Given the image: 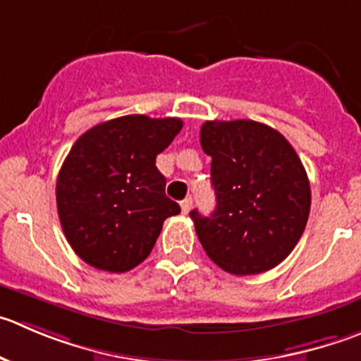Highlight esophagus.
Here are the masks:
<instances>
[{"instance_id":"34e87169","label":"esophagus","mask_w":361,"mask_h":361,"mask_svg":"<svg viewBox=\"0 0 361 361\" xmlns=\"http://www.w3.org/2000/svg\"><path fill=\"white\" fill-rule=\"evenodd\" d=\"M191 205H193V198L188 197L180 202V209H183V214H188L191 211Z\"/></svg>"}]
</instances>
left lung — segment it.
<instances>
[{
	"mask_svg": "<svg viewBox=\"0 0 361 361\" xmlns=\"http://www.w3.org/2000/svg\"><path fill=\"white\" fill-rule=\"evenodd\" d=\"M216 209L190 212L209 259L230 274H259L287 259L310 214L301 159L276 129L255 120H209L200 129Z\"/></svg>",
	"mask_w": 361,
	"mask_h": 361,
	"instance_id": "1",
	"label": "left lung"
}]
</instances>
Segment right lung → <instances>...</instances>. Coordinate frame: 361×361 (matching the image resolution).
<instances>
[{
  "instance_id": "obj_1",
  "label": "right lung",
  "mask_w": 361,
  "mask_h": 361,
  "mask_svg": "<svg viewBox=\"0 0 361 361\" xmlns=\"http://www.w3.org/2000/svg\"><path fill=\"white\" fill-rule=\"evenodd\" d=\"M180 129V118L126 115L97 123L72 145L58 173V216L68 245L92 267H136L164 219L180 212L156 166Z\"/></svg>"
}]
</instances>
